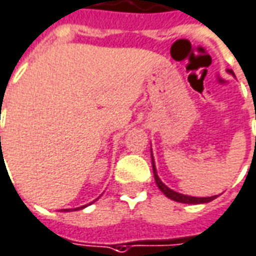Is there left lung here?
Instances as JSON below:
<instances>
[{
    "label": "left lung",
    "instance_id": "left-lung-1",
    "mask_svg": "<svg viewBox=\"0 0 256 256\" xmlns=\"http://www.w3.org/2000/svg\"><path fill=\"white\" fill-rule=\"evenodd\" d=\"M151 157H152V152H151ZM152 171H154V179H156V184L157 186L160 188V190L172 200L179 202V203H190V204H199V203H208V202H212L213 199H216V196H210V198H194V196H186V194H178L175 190H172L170 188L164 185L161 182V179L158 178L157 170H156V165H154V158H152Z\"/></svg>",
    "mask_w": 256,
    "mask_h": 256
}]
</instances>
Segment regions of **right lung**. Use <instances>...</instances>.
I'll return each mask as SVG.
<instances>
[{
    "label": "right lung",
    "mask_w": 256,
    "mask_h": 256,
    "mask_svg": "<svg viewBox=\"0 0 256 256\" xmlns=\"http://www.w3.org/2000/svg\"><path fill=\"white\" fill-rule=\"evenodd\" d=\"M0 138H1V137H0ZM85 208V206H82V208ZM66 210H70V208H66Z\"/></svg>",
    "instance_id": "add662e5"
}]
</instances>
